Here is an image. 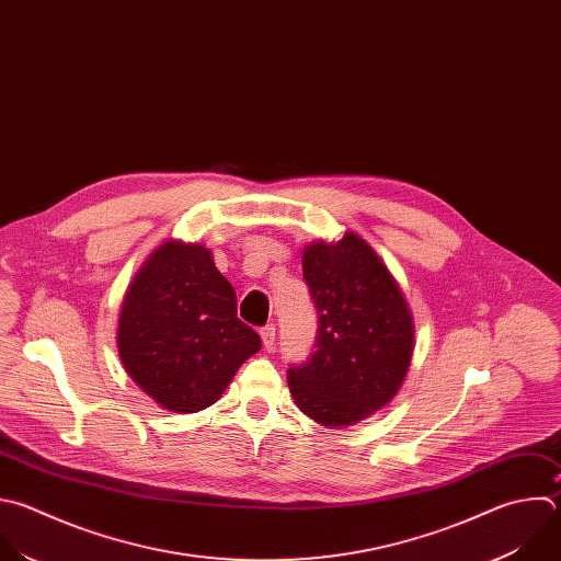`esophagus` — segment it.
<instances>
[{
  "label": "esophagus",
  "instance_id": "1",
  "mask_svg": "<svg viewBox=\"0 0 561 561\" xmlns=\"http://www.w3.org/2000/svg\"><path fill=\"white\" fill-rule=\"evenodd\" d=\"M260 336H262V343L266 350H273L275 345V325H266L260 330Z\"/></svg>",
  "mask_w": 561,
  "mask_h": 561
}]
</instances>
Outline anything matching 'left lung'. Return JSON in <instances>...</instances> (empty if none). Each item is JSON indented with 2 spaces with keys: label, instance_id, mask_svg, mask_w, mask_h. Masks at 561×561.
Masks as SVG:
<instances>
[{
  "label": "left lung",
  "instance_id": "left-lung-1",
  "mask_svg": "<svg viewBox=\"0 0 561 561\" xmlns=\"http://www.w3.org/2000/svg\"><path fill=\"white\" fill-rule=\"evenodd\" d=\"M317 306L314 352L288 369L297 408L323 427H347L386 408L401 390L416 345L403 288L360 236L317 240L301 255Z\"/></svg>",
  "mask_w": 561,
  "mask_h": 561
}]
</instances>
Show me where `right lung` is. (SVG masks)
I'll return each mask as SVG.
<instances>
[{
  "label": "right lung",
  "instance_id": "1",
  "mask_svg": "<svg viewBox=\"0 0 561 561\" xmlns=\"http://www.w3.org/2000/svg\"><path fill=\"white\" fill-rule=\"evenodd\" d=\"M127 377L160 408L194 414L214 405L260 334L238 319V297L198 242L167 240L131 277L116 325Z\"/></svg>",
  "mask_w": 561,
  "mask_h": 561
}]
</instances>
